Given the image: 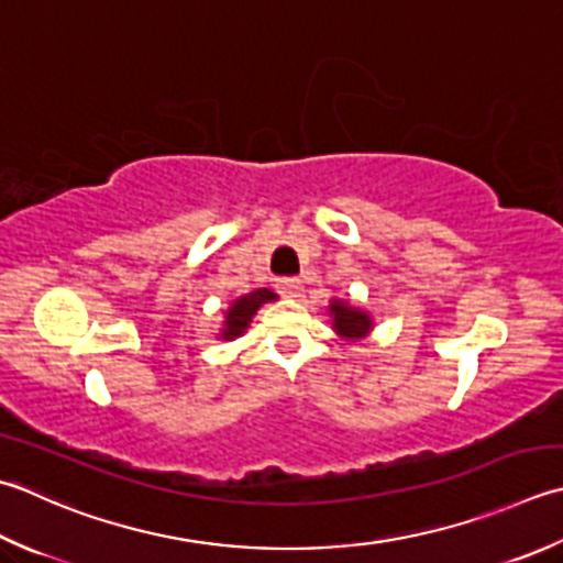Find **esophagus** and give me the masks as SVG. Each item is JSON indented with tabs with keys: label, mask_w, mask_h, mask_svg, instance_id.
I'll list each match as a JSON object with an SVG mask.
<instances>
[{
	"label": "esophagus",
	"mask_w": 563,
	"mask_h": 563,
	"mask_svg": "<svg viewBox=\"0 0 563 563\" xmlns=\"http://www.w3.org/2000/svg\"><path fill=\"white\" fill-rule=\"evenodd\" d=\"M278 290L285 297H297L302 292V280L300 278H280L278 280Z\"/></svg>",
	"instance_id": "34e87169"
}]
</instances>
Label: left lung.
I'll use <instances>...</instances> for the list:
<instances>
[{
  "label": "left lung",
  "instance_id": "left-lung-1",
  "mask_svg": "<svg viewBox=\"0 0 563 563\" xmlns=\"http://www.w3.org/2000/svg\"><path fill=\"white\" fill-rule=\"evenodd\" d=\"M329 314H332V327L339 336L349 341L366 339L373 329V319L368 312L358 310L346 300H332L329 302Z\"/></svg>",
  "mask_w": 563,
  "mask_h": 563
}]
</instances>
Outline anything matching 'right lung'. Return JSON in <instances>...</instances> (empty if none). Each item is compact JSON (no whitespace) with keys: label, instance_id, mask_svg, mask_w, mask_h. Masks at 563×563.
<instances>
[{"label":"right lung","instance_id":"obj_1","mask_svg":"<svg viewBox=\"0 0 563 563\" xmlns=\"http://www.w3.org/2000/svg\"><path fill=\"white\" fill-rule=\"evenodd\" d=\"M275 297H278V295H275L268 288H258V290H253L249 295H241L239 300L231 302V307L227 310L224 329H222V332H219V339L231 341V339H236V336L244 334L246 329H249V324H251L253 314L261 310V305L273 302Z\"/></svg>","mask_w":563,"mask_h":563}]
</instances>
